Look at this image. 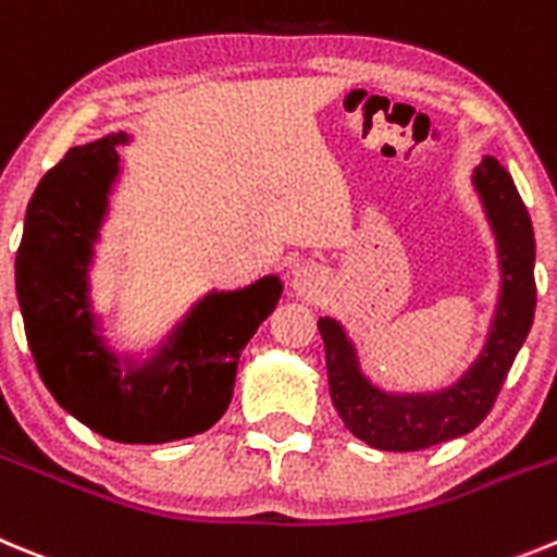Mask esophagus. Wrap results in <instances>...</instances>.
Returning a JSON list of instances; mask_svg holds the SVG:
<instances>
[{"label":"esophagus","mask_w":557,"mask_h":557,"mask_svg":"<svg viewBox=\"0 0 557 557\" xmlns=\"http://www.w3.org/2000/svg\"><path fill=\"white\" fill-rule=\"evenodd\" d=\"M290 285H294L297 297L305 299V302H322L330 290V277L322 267H315V263H305V267H299L297 272H294Z\"/></svg>","instance_id":"esophagus-1"}]
</instances>
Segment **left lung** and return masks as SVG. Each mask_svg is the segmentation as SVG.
Instances as JSON below:
<instances>
[{"instance_id":"left-lung-1","label":"left lung","mask_w":557,"mask_h":557,"mask_svg":"<svg viewBox=\"0 0 557 557\" xmlns=\"http://www.w3.org/2000/svg\"><path fill=\"white\" fill-rule=\"evenodd\" d=\"M474 191L494 230L499 258V299L483 349L449 388L430 394H394L366 377L347 330L319 319L327 352L330 397L355 438L374 449L413 453L472 433L494 408L499 388L522 349L535 313L533 222L499 160L483 158L472 174Z\"/></svg>"}]
</instances>
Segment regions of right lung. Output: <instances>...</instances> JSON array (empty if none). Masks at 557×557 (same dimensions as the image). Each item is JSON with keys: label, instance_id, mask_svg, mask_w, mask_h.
Here are the masks:
<instances>
[{"label": "right lung", "instance_id": "1", "mask_svg": "<svg viewBox=\"0 0 557 557\" xmlns=\"http://www.w3.org/2000/svg\"><path fill=\"white\" fill-rule=\"evenodd\" d=\"M127 133L69 149L35 188L16 252V297L38 374L63 410L122 444L191 438L233 399L244 347L283 294L269 274L210 290L144 363L108 347L91 310L94 244L119 177Z\"/></svg>", "mask_w": 557, "mask_h": 557}]
</instances>
